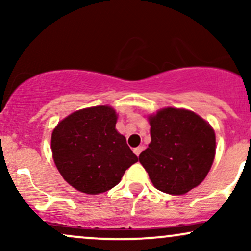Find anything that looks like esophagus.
<instances>
[{
  "label": "esophagus",
  "mask_w": 251,
  "mask_h": 251,
  "mask_svg": "<svg viewBox=\"0 0 251 251\" xmlns=\"http://www.w3.org/2000/svg\"><path fill=\"white\" fill-rule=\"evenodd\" d=\"M144 150V146H138V148H135L134 150H133V152L137 155H139L140 153H142V151Z\"/></svg>",
  "instance_id": "1"
}]
</instances>
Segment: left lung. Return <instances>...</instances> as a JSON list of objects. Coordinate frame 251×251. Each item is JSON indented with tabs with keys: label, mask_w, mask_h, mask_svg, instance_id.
Instances as JSON below:
<instances>
[{
	"label": "left lung",
	"mask_w": 251,
	"mask_h": 251,
	"mask_svg": "<svg viewBox=\"0 0 251 251\" xmlns=\"http://www.w3.org/2000/svg\"><path fill=\"white\" fill-rule=\"evenodd\" d=\"M151 143L139 155L155 189L184 195L198 186L216 153L214 128L195 112L168 107L149 117Z\"/></svg>",
	"instance_id": "1"
}]
</instances>
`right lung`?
<instances>
[{
    "mask_svg": "<svg viewBox=\"0 0 251 251\" xmlns=\"http://www.w3.org/2000/svg\"><path fill=\"white\" fill-rule=\"evenodd\" d=\"M111 106L79 109L61 120L51 133V152L63 179L83 194L114 188L138 157L116 129Z\"/></svg>",
    "mask_w": 251,
    "mask_h": 251,
    "instance_id": "1",
    "label": "right lung"
}]
</instances>
